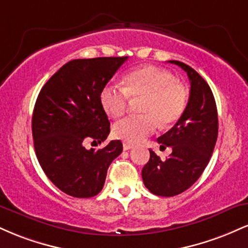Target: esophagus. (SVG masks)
<instances>
[{"label": "esophagus", "mask_w": 248, "mask_h": 248, "mask_svg": "<svg viewBox=\"0 0 248 248\" xmlns=\"http://www.w3.org/2000/svg\"><path fill=\"white\" fill-rule=\"evenodd\" d=\"M133 147H134L133 144L128 143V142H124V150H129V149H132Z\"/></svg>", "instance_id": "1"}]
</instances>
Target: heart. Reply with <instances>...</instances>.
Returning a JSON list of instances; mask_svg holds the SVG:
<instances>
[{
	"label": "heart",
	"mask_w": 248,
	"mask_h": 248,
	"mask_svg": "<svg viewBox=\"0 0 248 248\" xmlns=\"http://www.w3.org/2000/svg\"><path fill=\"white\" fill-rule=\"evenodd\" d=\"M130 98H142L141 115H132L118 121L113 127L116 139L138 143L153 134L158 124H172L181 118L187 102V92L169 71L146 65L128 72L124 87L107 84L101 88L99 100L108 115L118 118L126 112Z\"/></svg>",
	"instance_id": "b5f03b06"
}]
</instances>
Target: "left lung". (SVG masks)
I'll use <instances>...</instances> for the list:
<instances>
[{"label": "left lung", "mask_w": 248, "mask_h": 248, "mask_svg": "<svg viewBox=\"0 0 248 248\" xmlns=\"http://www.w3.org/2000/svg\"><path fill=\"white\" fill-rule=\"evenodd\" d=\"M186 72L190 96L183 114L171 129L157 139L161 147H171L167 160H161L152 149L142 169L144 186L156 196L179 195L201 177L211 158L218 136V114L215 96L207 82L192 67L178 61H169Z\"/></svg>", "instance_id": "1"}]
</instances>
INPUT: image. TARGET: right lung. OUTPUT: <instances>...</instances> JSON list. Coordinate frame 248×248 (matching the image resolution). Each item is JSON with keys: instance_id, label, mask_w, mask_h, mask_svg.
Segmentation results:
<instances>
[{"instance_id": "right-lung-1", "label": "right lung", "mask_w": 248, "mask_h": 248, "mask_svg": "<svg viewBox=\"0 0 248 248\" xmlns=\"http://www.w3.org/2000/svg\"><path fill=\"white\" fill-rule=\"evenodd\" d=\"M127 57L75 59L43 86L32 114V138L43 171L66 195L90 198L104 187L107 169L122 153L120 140L102 149H86L87 141L101 143L109 121L99 95Z\"/></svg>"}]
</instances>
